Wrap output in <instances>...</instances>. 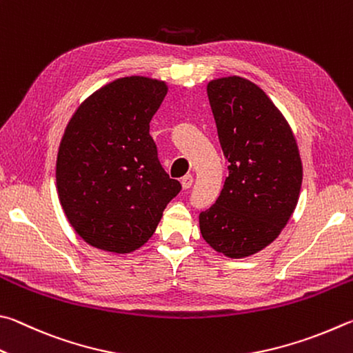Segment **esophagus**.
Segmentation results:
<instances>
[{"mask_svg": "<svg viewBox=\"0 0 353 353\" xmlns=\"http://www.w3.org/2000/svg\"><path fill=\"white\" fill-rule=\"evenodd\" d=\"M192 184H194V176L190 175H184L183 178H181V186H183V189H190L192 188Z\"/></svg>", "mask_w": 353, "mask_h": 353, "instance_id": "obj_1", "label": "esophagus"}]
</instances>
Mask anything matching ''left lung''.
Returning <instances> with one entry per match:
<instances>
[{
  "label": "left lung",
  "mask_w": 353,
  "mask_h": 353,
  "mask_svg": "<svg viewBox=\"0 0 353 353\" xmlns=\"http://www.w3.org/2000/svg\"><path fill=\"white\" fill-rule=\"evenodd\" d=\"M206 91L230 175L215 205L200 214V231L223 256L250 257L279 237L298 205V141L282 111L251 80L214 79Z\"/></svg>",
  "instance_id": "obj_1"
}]
</instances>
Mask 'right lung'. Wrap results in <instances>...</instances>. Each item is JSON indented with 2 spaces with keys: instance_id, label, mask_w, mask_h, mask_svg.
<instances>
[{
  "instance_id": "1",
  "label": "right lung",
  "mask_w": 353,
  "mask_h": 353,
  "mask_svg": "<svg viewBox=\"0 0 353 353\" xmlns=\"http://www.w3.org/2000/svg\"><path fill=\"white\" fill-rule=\"evenodd\" d=\"M167 91L164 80L116 79L79 105L61 136L59 201L77 236L97 250L141 248L181 190L161 167L148 133Z\"/></svg>"
}]
</instances>
